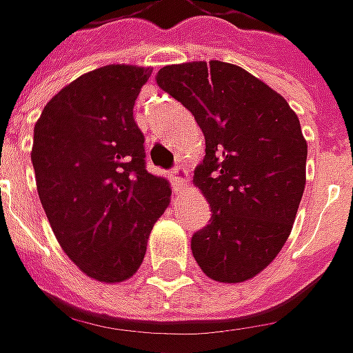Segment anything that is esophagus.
I'll return each mask as SVG.
<instances>
[{
    "label": "esophagus",
    "instance_id": "obj_1",
    "mask_svg": "<svg viewBox=\"0 0 353 353\" xmlns=\"http://www.w3.org/2000/svg\"><path fill=\"white\" fill-rule=\"evenodd\" d=\"M172 179H174V185H176L177 189H181L185 183H188L189 172L183 168V165H177L176 170L172 172Z\"/></svg>",
    "mask_w": 353,
    "mask_h": 353
}]
</instances>
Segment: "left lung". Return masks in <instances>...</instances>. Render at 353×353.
Here are the masks:
<instances>
[{
	"label": "left lung",
	"instance_id": "obj_1",
	"mask_svg": "<svg viewBox=\"0 0 353 353\" xmlns=\"http://www.w3.org/2000/svg\"><path fill=\"white\" fill-rule=\"evenodd\" d=\"M156 83L189 109L205 134L193 183L211 223L191 238L203 274L242 283L281 252L307 183V140L283 95L221 60L160 68Z\"/></svg>",
	"mask_w": 353,
	"mask_h": 353
}]
</instances>
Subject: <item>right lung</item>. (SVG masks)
Wrapping results in <instances>:
<instances>
[{
  "label": "right lung",
  "instance_id": "obj_1",
  "mask_svg": "<svg viewBox=\"0 0 353 353\" xmlns=\"http://www.w3.org/2000/svg\"><path fill=\"white\" fill-rule=\"evenodd\" d=\"M152 68L92 70L46 103L34 125L37 191L60 248L88 277L121 283L139 272L170 181L144 165L132 107Z\"/></svg>",
  "mask_w": 353,
  "mask_h": 353
}]
</instances>
